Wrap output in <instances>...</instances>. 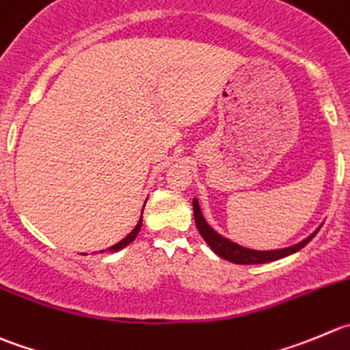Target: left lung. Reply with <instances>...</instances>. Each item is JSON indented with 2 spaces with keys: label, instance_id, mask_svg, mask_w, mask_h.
I'll return each mask as SVG.
<instances>
[{
  "label": "left lung",
  "instance_id": "1",
  "mask_svg": "<svg viewBox=\"0 0 350 350\" xmlns=\"http://www.w3.org/2000/svg\"><path fill=\"white\" fill-rule=\"evenodd\" d=\"M192 206H194V219H196V227H198L199 234L201 237L204 239L206 244L219 256V258L227 259V261L235 262V265H261V262H269V261H277V259L285 258L288 254H294L297 252L299 249L304 247L316 234L318 230L312 232L309 237H306L304 241L299 242V244L291 245V247L285 249H275V251H254V249H247L242 247V245L235 244V242L228 241V239L221 237L219 234H216L211 227H209L208 223H206L204 216H202L201 208H199L198 199L192 201Z\"/></svg>",
  "mask_w": 350,
  "mask_h": 350
}]
</instances>
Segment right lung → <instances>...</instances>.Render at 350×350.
I'll list each match as a JSON object with an SVG mask.
<instances>
[{
    "label": "right lung",
    "instance_id": "obj_1",
    "mask_svg": "<svg viewBox=\"0 0 350 350\" xmlns=\"http://www.w3.org/2000/svg\"><path fill=\"white\" fill-rule=\"evenodd\" d=\"M141 227H142V215H141V219H139V223H137V225H135V228H134V230H132L131 234L127 235V237H125V239H122V241H120L118 244H115V245H113V247H109V251H111V252H116V251H120V249L127 247V245L131 244V242L134 241L135 237H137V235H139V232H141Z\"/></svg>",
    "mask_w": 350,
    "mask_h": 350
}]
</instances>
